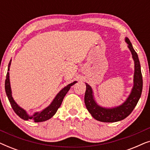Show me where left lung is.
Segmentation results:
<instances>
[{
    "instance_id": "8db88e82",
    "label": "left lung",
    "mask_w": 150,
    "mask_h": 150,
    "mask_svg": "<svg viewBox=\"0 0 150 150\" xmlns=\"http://www.w3.org/2000/svg\"><path fill=\"white\" fill-rule=\"evenodd\" d=\"M125 42L128 44L134 63V72L133 78V87L126 100L120 105L104 107L96 102L93 91L89 84H86L85 103L88 111L96 120L102 122H116L127 117L134 109L140 99L143 89V79L141 65L137 53L128 38H125Z\"/></svg>"
}]
</instances>
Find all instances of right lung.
<instances>
[{
  "label": "right lung",
  "instance_id": "add662e5",
  "mask_svg": "<svg viewBox=\"0 0 150 150\" xmlns=\"http://www.w3.org/2000/svg\"><path fill=\"white\" fill-rule=\"evenodd\" d=\"M11 60L9 61V65H8V69L7 76H6V80H5V92L7 94V96L8 98V100L11 104V106L12 108H13L14 112L20 117L22 120L28 121L29 120H33L35 122H42L46 121L48 120H50L51 117H52L56 113L58 108L60 107L61 103H62L64 97L66 95V93L68 92V91L70 89L71 86L74 85L75 83H77V81H74L65 87H63L58 93L57 94L52 101L49 105L46 107L44 109L40 110V111H36L35 112L33 115H29L26 111L24 110L23 108L17 104L15 100H14L13 96H12V91L11 88V84H10V79H9V67L11 66Z\"/></svg>",
  "mask_w": 150,
  "mask_h": 150
}]
</instances>
